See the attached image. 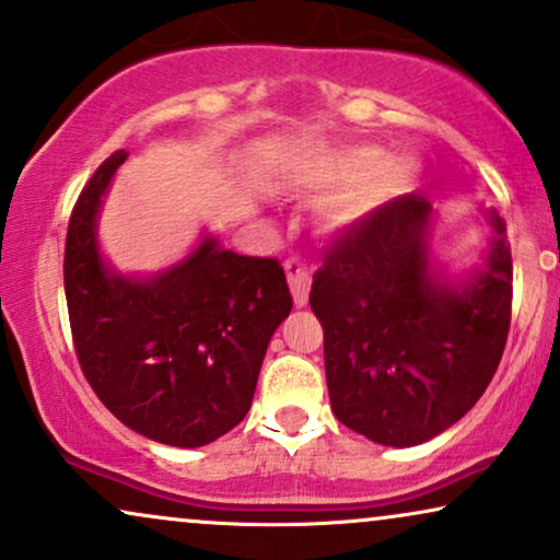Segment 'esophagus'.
<instances>
[{
  "label": "esophagus",
  "instance_id": "34e87169",
  "mask_svg": "<svg viewBox=\"0 0 560 560\" xmlns=\"http://www.w3.org/2000/svg\"><path fill=\"white\" fill-rule=\"evenodd\" d=\"M285 275H288V285H291V291H293V301H295V306H306V301H308V285H312V278H308V269H306V265H303V261L299 259V257H291V259H285Z\"/></svg>",
  "mask_w": 560,
  "mask_h": 560
}]
</instances>
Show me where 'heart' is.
Here are the masks:
<instances>
[{
    "label": "heart",
    "mask_w": 560,
    "mask_h": 560,
    "mask_svg": "<svg viewBox=\"0 0 560 560\" xmlns=\"http://www.w3.org/2000/svg\"><path fill=\"white\" fill-rule=\"evenodd\" d=\"M378 148H348L322 153L312 165V184L324 191L358 189L332 210V225H355L374 207L405 191L416 178V168L407 161H381Z\"/></svg>",
    "instance_id": "obj_1"
}]
</instances>
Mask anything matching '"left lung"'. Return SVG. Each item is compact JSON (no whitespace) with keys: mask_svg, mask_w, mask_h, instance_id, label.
<instances>
[{"mask_svg":"<svg viewBox=\"0 0 560 560\" xmlns=\"http://www.w3.org/2000/svg\"><path fill=\"white\" fill-rule=\"evenodd\" d=\"M433 207L402 195L329 246L312 282L324 371L340 423L384 446L439 436L478 402L512 324V248L488 210L486 269L448 285L431 269Z\"/></svg>","mask_w":560,"mask_h":560,"instance_id":"1","label":"left lung"}]
</instances>
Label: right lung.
I'll list each match as a JSON object with an SVG mask.
<instances>
[{"instance_id": "1", "label": "right lung", "mask_w": 560, "mask_h": 560, "mask_svg": "<svg viewBox=\"0 0 560 560\" xmlns=\"http://www.w3.org/2000/svg\"><path fill=\"white\" fill-rule=\"evenodd\" d=\"M129 153L116 150L80 191L67 228L65 293L74 353L124 425L195 448L246 418L269 337L293 299L278 259L241 257L212 236L155 278L101 259V199Z\"/></svg>"}]
</instances>
